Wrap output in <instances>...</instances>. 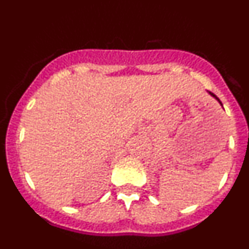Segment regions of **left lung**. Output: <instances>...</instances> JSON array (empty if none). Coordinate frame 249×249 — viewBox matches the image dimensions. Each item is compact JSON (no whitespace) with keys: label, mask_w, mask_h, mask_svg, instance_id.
I'll return each instance as SVG.
<instances>
[{"label":"left lung","mask_w":249,"mask_h":249,"mask_svg":"<svg viewBox=\"0 0 249 249\" xmlns=\"http://www.w3.org/2000/svg\"><path fill=\"white\" fill-rule=\"evenodd\" d=\"M208 93H210V94H211V96H212V97H214V98H215V100L218 101V102H219V103H221V106H222V102H221V101H219V98H218V97H217V96H215V94H213V93H212V92H208Z\"/></svg>","instance_id":"obj_1"}]
</instances>
